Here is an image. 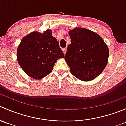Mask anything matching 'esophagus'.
Returning a JSON list of instances; mask_svg holds the SVG:
<instances>
[{
	"label": "esophagus",
	"mask_w": 126,
	"mask_h": 126,
	"mask_svg": "<svg viewBox=\"0 0 126 126\" xmlns=\"http://www.w3.org/2000/svg\"><path fill=\"white\" fill-rule=\"evenodd\" d=\"M62 50H63V53H64V54H65L66 52L67 49H66V48H63V49H62Z\"/></svg>",
	"instance_id": "1"
}]
</instances>
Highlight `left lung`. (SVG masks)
I'll use <instances>...</instances> for the list:
<instances>
[{"instance_id": "obj_1", "label": "left lung", "mask_w": 126, "mask_h": 126, "mask_svg": "<svg viewBox=\"0 0 126 126\" xmlns=\"http://www.w3.org/2000/svg\"><path fill=\"white\" fill-rule=\"evenodd\" d=\"M71 44L64 55L71 74L78 79L90 81L105 69L109 50L98 34L83 28L69 30Z\"/></svg>"}]
</instances>
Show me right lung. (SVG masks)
<instances>
[{"label":"right lung","mask_w":126,"mask_h":126,"mask_svg":"<svg viewBox=\"0 0 126 126\" xmlns=\"http://www.w3.org/2000/svg\"><path fill=\"white\" fill-rule=\"evenodd\" d=\"M64 54L49 29L43 33L33 32L24 37L17 50L20 66L30 77L41 79L52 72L58 58Z\"/></svg>","instance_id":"1"}]
</instances>
